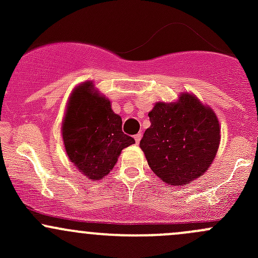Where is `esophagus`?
Returning <instances> with one entry per match:
<instances>
[{"instance_id":"34e87169","label":"esophagus","mask_w":258,"mask_h":258,"mask_svg":"<svg viewBox=\"0 0 258 258\" xmlns=\"http://www.w3.org/2000/svg\"><path fill=\"white\" fill-rule=\"evenodd\" d=\"M141 134H137L136 136H135V141H136V145L140 144V141H141Z\"/></svg>"}]
</instances>
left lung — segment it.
<instances>
[{"label": "left lung", "mask_w": 258, "mask_h": 258, "mask_svg": "<svg viewBox=\"0 0 258 258\" xmlns=\"http://www.w3.org/2000/svg\"><path fill=\"white\" fill-rule=\"evenodd\" d=\"M148 117L151 126L140 147L155 175L171 186L201 177L220 146L216 113L194 95L182 93L177 102L156 103Z\"/></svg>", "instance_id": "left-lung-1"}]
</instances>
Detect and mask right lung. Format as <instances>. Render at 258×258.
Masks as SVG:
<instances>
[{
	"mask_svg": "<svg viewBox=\"0 0 258 258\" xmlns=\"http://www.w3.org/2000/svg\"><path fill=\"white\" fill-rule=\"evenodd\" d=\"M62 139L70 161L93 181L108 175L121 151L135 144L122 132V119L112 111L110 100L95 91L91 81L71 93Z\"/></svg>",
	"mask_w": 258,
	"mask_h": 258,
	"instance_id": "1",
	"label": "right lung"
}]
</instances>
